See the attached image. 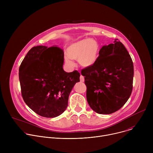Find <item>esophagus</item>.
<instances>
[{
	"label": "esophagus",
	"mask_w": 153,
	"mask_h": 153,
	"mask_svg": "<svg viewBox=\"0 0 153 153\" xmlns=\"http://www.w3.org/2000/svg\"><path fill=\"white\" fill-rule=\"evenodd\" d=\"M80 82H84V80H85L84 77H83V76L80 75Z\"/></svg>",
	"instance_id": "obj_1"
}]
</instances>
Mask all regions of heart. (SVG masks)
Segmentation results:
<instances>
[{
    "label": "heart",
    "instance_id": "1",
    "mask_svg": "<svg viewBox=\"0 0 153 153\" xmlns=\"http://www.w3.org/2000/svg\"><path fill=\"white\" fill-rule=\"evenodd\" d=\"M67 54L64 56V62L69 68L74 67L73 59L78 60L83 67H90L97 61L99 46L96 40L86 39L72 43L67 48Z\"/></svg>",
    "mask_w": 153,
    "mask_h": 153
}]
</instances>
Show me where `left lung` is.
<instances>
[{"instance_id":"8db88e82","label":"left lung","mask_w":153,"mask_h":153,"mask_svg":"<svg viewBox=\"0 0 153 153\" xmlns=\"http://www.w3.org/2000/svg\"><path fill=\"white\" fill-rule=\"evenodd\" d=\"M96 63L82 70L86 86V99L95 112L113 113L127 102L133 89V63L122 43L115 39L104 45Z\"/></svg>"}]
</instances>
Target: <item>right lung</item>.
Returning a JSON list of instances; mask_svg holds the SVG:
<instances>
[{
	"label": "right lung",
	"instance_id": "1",
	"mask_svg": "<svg viewBox=\"0 0 153 153\" xmlns=\"http://www.w3.org/2000/svg\"><path fill=\"white\" fill-rule=\"evenodd\" d=\"M63 51L59 47L40 45L32 48L20 64L22 96L39 116L53 118L62 114L74 85L80 82L77 71L63 70Z\"/></svg>",
	"mask_w": 153,
	"mask_h": 153
}]
</instances>
